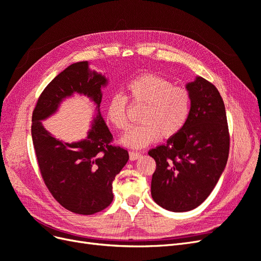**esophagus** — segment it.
Listing matches in <instances>:
<instances>
[{"mask_svg":"<svg viewBox=\"0 0 261 261\" xmlns=\"http://www.w3.org/2000/svg\"><path fill=\"white\" fill-rule=\"evenodd\" d=\"M141 155V153L140 152H138V151H130L129 152V158H130V160H137L138 158Z\"/></svg>","mask_w":261,"mask_h":261,"instance_id":"esophagus-1","label":"esophagus"}]
</instances>
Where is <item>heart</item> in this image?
<instances>
[{
  "mask_svg": "<svg viewBox=\"0 0 261 261\" xmlns=\"http://www.w3.org/2000/svg\"><path fill=\"white\" fill-rule=\"evenodd\" d=\"M126 98L113 94L107 106L109 122L117 129L127 126L126 108L132 103H145L140 112V123L133 126L121 138L122 144L130 148H144L162 136H175L185 126L191 114L192 99L189 92L164 77L143 74L125 86Z\"/></svg>",
  "mask_w": 261,
  "mask_h": 261,
  "instance_id": "b5f03b06",
  "label": "heart"
}]
</instances>
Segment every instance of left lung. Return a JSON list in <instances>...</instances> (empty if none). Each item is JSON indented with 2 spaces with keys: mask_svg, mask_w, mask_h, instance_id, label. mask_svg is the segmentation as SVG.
<instances>
[{
  "mask_svg": "<svg viewBox=\"0 0 261 261\" xmlns=\"http://www.w3.org/2000/svg\"><path fill=\"white\" fill-rule=\"evenodd\" d=\"M186 89L192 108L183 129L148 152L156 164L152 198L173 212L193 210L207 199L224 171L230 150L225 107L216 86L196 77Z\"/></svg>",
  "mask_w": 261,
  "mask_h": 261,
  "instance_id": "1",
  "label": "left lung"
}]
</instances>
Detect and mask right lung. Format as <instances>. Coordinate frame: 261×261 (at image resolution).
<instances>
[{
  "label": "right lung",
  "mask_w": 261,
  "mask_h": 261,
  "mask_svg": "<svg viewBox=\"0 0 261 261\" xmlns=\"http://www.w3.org/2000/svg\"><path fill=\"white\" fill-rule=\"evenodd\" d=\"M107 84L105 75L90 70L87 61L74 63L45 87L33 112L31 136L44 184L62 207L78 215H93L112 202V183L129 159L127 150L112 145L113 136L100 113L101 88ZM74 93L94 101L97 113L87 139L65 143L41 121Z\"/></svg>",
  "instance_id": "right-lung-1"
}]
</instances>
